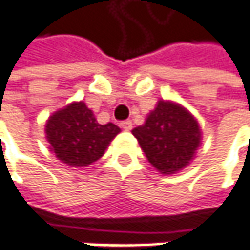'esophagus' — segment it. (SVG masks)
Instances as JSON below:
<instances>
[{"mask_svg": "<svg viewBox=\"0 0 250 250\" xmlns=\"http://www.w3.org/2000/svg\"><path fill=\"white\" fill-rule=\"evenodd\" d=\"M120 125H122V128L125 130V131H130V130L133 128V123H131L130 120H123V122L120 123Z\"/></svg>", "mask_w": 250, "mask_h": 250, "instance_id": "obj_1", "label": "esophagus"}]
</instances>
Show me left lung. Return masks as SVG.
I'll return each instance as SVG.
<instances>
[{
    "label": "left lung",
    "mask_w": 250,
    "mask_h": 250,
    "mask_svg": "<svg viewBox=\"0 0 250 250\" xmlns=\"http://www.w3.org/2000/svg\"><path fill=\"white\" fill-rule=\"evenodd\" d=\"M152 166L162 174H174L187 167L201 145L199 125L181 105L159 101L145 123L133 130Z\"/></svg>",
    "instance_id": "1"
}]
</instances>
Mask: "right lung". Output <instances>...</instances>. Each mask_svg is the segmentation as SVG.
Segmentation results:
<instances>
[{
	"mask_svg": "<svg viewBox=\"0 0 250 250\" xmlns=\"http://www.w3.org/2000/svg\"><path fill=\"white\" fill-rule=\"evenodd\" d=\"M119 133L120 128L113 123L99 125L84 102H73L59 109L45 125L49 149L73 167L97 162Z\"/></svg>",
	"mask_w": 250,
	"mask_h": 250,
	"instance_id": "right-lung-1",
	"label": "right lung"
}]
</instances>
